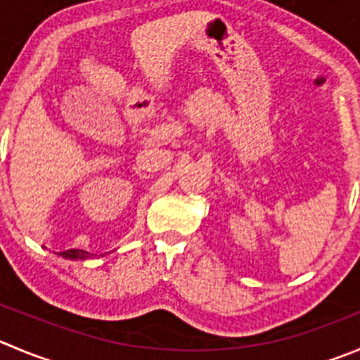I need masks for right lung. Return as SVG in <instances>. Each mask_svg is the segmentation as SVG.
I'll return each mask as SVG.
<instances>
[{
  "label": "right lung",
  "mask_w": 360,
  "mask_h": 360,
  "mask_svg": "<svg viewBox=\"0 0 360 360\" xmlns=\"http://www.w3.org/2000/svg\"><path fill=\"white\" fill-rule=\"evenodd\" d=\"M58 256H63L65 259H88L90 258V252L83 251V249H68V251L56 252Z\"/></svg>",
  "instance_id": "obj_1"
}]
</instances>
